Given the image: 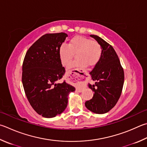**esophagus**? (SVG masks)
Listing matches in <instances>:
<instances>
[{
  "label": "esophagus",
  "mask_w": 147,
  "mask_h": 147,
  "mask_svg": "<svg viewBox=\"0 0 147 147\" xmlns=\"http://www.w3.org/2000/svg\"><path fill=\"white\" fill-rule=\"evenodd\" d=\"M73 76L74 77V78H71L70 80L71 81H74V82H81V83H84L85 82V78H84V77L83 76H80L79 75H77V74H74V75H73ZM82 90V89H78V90Z\"/></svg>",
  "instance_id": "34e87169"
}]
</instances>
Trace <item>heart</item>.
Here are the masks:
<instances>
[{
  "instance_id": "b5f03b06",
  "label": "heart",
  "mask_w": 147,
  "mask_h": 147,
  "mask_svg": "<svg viewBox=\"0 0 147 147\" xmlns=\"http://www.w3.org/2000/svg\"><path fill=\"white\" fill-rule=\"evenodd\" d=\"M76 53L77 59L71 65L75 66H94L102 55V48L98 42L87 37L77 35L69 40L68 45L62 44L58 49V55L62 65H69Z\"/></svg>"
}]
</instances>
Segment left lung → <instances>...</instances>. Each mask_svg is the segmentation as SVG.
<instances>
[{"mask_svg":"<svg viewBox=\"0 0 147 147\" xmlns=\"http://www.w3.org/2000/svg\"><path fill=\"white\" fill-rule=\"evenodd\" d=\"M94 38L102 48L101 59L90 74L95 84H89L94 92L92 99L85 103L92 113L105 114L113 109L121 96L124 83V71L118 56L111 45L94 34Z\"/></svg>","mask_w":147,"mask_h":147,"instance_id":"obj_1","label":"left lung"}]
</instances>
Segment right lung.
<instances>
[{
  "instance_id": "1",
  "label": "right lung",
  "mask_w": 147,
  "mask_h": 147,
  "mask_svg": "<svg viewBox=\"0 0 147 147\" xmlns=\"http://www.w3.org/2000/svg\"><path fill=\"white\" fill-rule=\"evenodd\" d=\"M67 36L65 33L44 34L29 48L24 59L22 82L25 94L34 110L44 118L63 113L69 93L75 90L65 82H57L65 72L58 49Z\"/></svg>"
}]
</instances>
